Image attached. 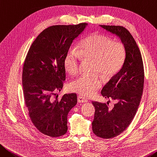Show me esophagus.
<instances>
[{
  "mask_svg": "<svg viewBox=\"0 0 157 157\" xmlns=\"http://www.w3.org/2000/svg\"><path fill=\"white\" fill-rule=\"evenodd\" d=\"M77 101H78V103H85V102L88 101V99H86L83 97H81L79 95L77 97Z\"/></svg>",
  "mask_w": 157,
  "mask_h": 157,
  "instance_id": "esophagus-1",
  "label": "esophagus"
}]
</instances>
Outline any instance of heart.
I'll list each match as a JSON object with an SVG mask.
<instances>
[{"instance_id":"1","label":"heart","mask_w":157,"mask_h":157,"mask_svg":"<svg viewBox=\"0 0 157 157\" xmlns=\"http://www.w3.org/2000/svg\"><path fill=\"white\" fill-rule=\"evenodd\" d=\"M127 51L121 42L106 35L93 33L81 41L78 49L69 48L63 59V67L74 75L80 69L82 58L92 60V74H81L71 82V90L82 96L90 97L100 87L101 82L98 74L104 80H110L121 71L127 60Z\"/></svg>"}]
</instances>
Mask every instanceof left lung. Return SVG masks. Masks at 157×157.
I'll list each match as a JSON object with an SVG mask.
<instances>
[{"instance_id": "1", "label": "left lung", "mask_w": 157, "mask_h": 157, "mask_svg": "<svg viewBox=\"0 0 157 157\" xmlns=\"http://www.w3.org/2000/svg\"><path fill=\"white\" fill-rule=\"evenodd\" d=\"M100 26L118 36L127 51L121 71L110 79L101 92L109 101H92L95 108L92 132L97 136L110 139L124 132L136 113L143 90L144 67L139 48L129 30L120 25ZM111 100L114 106L109 108Z\"/></svg>"}]
</instances>
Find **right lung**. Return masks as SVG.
<instances>
[{
  "label": "right lung",
  "mask_w": 157,
  "mask_h": 157,
  "mask_svg": "<svg viewBox=\"0 0 157 157\" xmlns=\"http://www.w3.org/2000/svg\"><path fill=\"white\" fill-rule=\"evenodd\" d=\"M86 23L52 25L40 33L25 57L22 74L24 101L35 127L43 134L59 137L67 132V115L77 103L75 93L58 99L65 81L63 59Z\"/></svg>",
  "instance_id": "obj_1"
}]
</instances>
